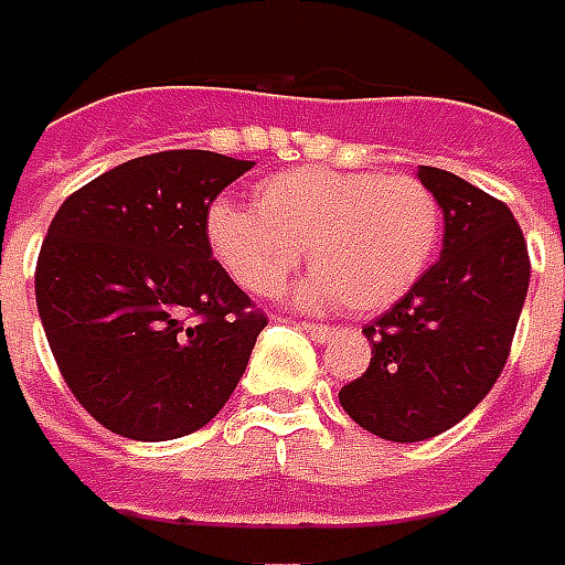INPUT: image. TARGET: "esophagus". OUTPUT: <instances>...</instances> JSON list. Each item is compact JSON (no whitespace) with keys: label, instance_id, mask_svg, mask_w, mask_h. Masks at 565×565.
<instances>
[{"label":"esophagus","instance_id":"esophagus-1","mask_svg":"<svg viewBox=\"0 0 565 565\" xmlns=\"http://www.w3.org/2000/svg\"><path fill=\"white\" fill-rule=\"evenodd\" d=\"M302 328H306V333L315 337V340H331L333 333H337V328H331V324H318V321H306Z\"/></svg>","mask_w":565,"mask_h":565}]
</instances>
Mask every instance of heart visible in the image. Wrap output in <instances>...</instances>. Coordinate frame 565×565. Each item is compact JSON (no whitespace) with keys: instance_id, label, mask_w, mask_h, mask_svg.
<instances>
[{"instance_id":"b5f03b06","label":"heart","mask_w":565,"mask_h":565,"mask_svg":"<svg viewBox=\"0 0 565 565\" xmlns=\"http://www.w3.org/2000/svg\"><path fill=\"white\" fill-rule=\"evenodd\" d=\"M439 222L436 194L414 175L302 167L266 179L256 206L213 203L203 234L218 266L256 297L281 290L306 244L318 271L309 302L380 312L424 275Z\"/></svg>"}]
</instances>
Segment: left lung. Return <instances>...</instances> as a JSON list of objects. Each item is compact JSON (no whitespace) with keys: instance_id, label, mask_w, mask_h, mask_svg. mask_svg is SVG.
<instances>
[{"instance_id":"1","label":"left lung","mask_w":565,"mask_h":565,"mask_svg":"<svg viewBox=\"0 0 565 565\" xmlns=\"http://www.w3.org/2000/svg\"><path fill=\"white\" fill-rule=\"evenodd\" d=\"M445 216L439 263L374 318L371 364L340 390L343 412L380 439L424 443L460 424L508 364L529 290L523 228L492 194L420 167Z\"/></svg>"}]
</instances>
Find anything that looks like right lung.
Instances as JSON below:
<instances>
[{
  "label": "right lung",
  "mask_w": 565,
  "mask_h": 565,
  "mask_svg": "<svg viewBox=\"0 0 565 565\" xmlns=\"http://www.w3.org/2000/svg\"><path fill=\"white\" fill-rule=\"evenodd\" d=\"M253 160L160 151L73 191L36 259L61 377L117 436L179 439L228 402L268 318L210 253V203Z\"/></svg>",
  "instance_id": "obj_1"
}]
</instances>
